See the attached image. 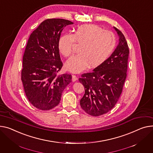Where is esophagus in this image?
Returning a JSON list of instances; mask_svg holds the SVG:
<instances>
[{"label":"esophagus","mask_w":153,"mask_h":153,"mask_svg":"<svg viewBox=\"0 0 153 153\" xmlns=\"http://www.w3.org/2000/svg\"><path fill=\"white\" fill-rule=\"evenodd\" d=\"M77 80V77L74 75V74H73L72 75V80L73 81V82H75V81H76Z\"/></svg>","instance_id":"obj_1"}]
</instances>
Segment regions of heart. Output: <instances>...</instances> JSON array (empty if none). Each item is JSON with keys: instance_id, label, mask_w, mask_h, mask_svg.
<instances>
[{"instance_id": "1", "label": "heart", "mask_w": 153, "mask_h": 153, "mask_svg": "<svg viewBox=\"0 0 153 153\" xmlns=\"http://www.w3.org/2000/svg\"><path fill=\"white\" fill-rule=\"evenodd\" d=\"M76 43L80 45L79 53L71 57L66 67L72 72H80L88 65L96 68L102 64L113 52L116 45L115 34L95 25L78 27L73 34L67 33L60 37L58 48L65 57L73 53Z\"/></svg>"}]
</instances>
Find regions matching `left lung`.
Segmentation results:
<instances>
[{
    "label": "left lung",
    "instance_id": "left-lung-1",
    "mask_svg": "<svg viewBox=\"0 0 153 153\" xmlns=\"http://www.w3.org/2000/svg\"><path fill=\"white\" fill-rule=\"evenodd\" d=\"M114 29L119 42L114 52L91 72L81 74L79 79L85 88L80 106L92 116L106 114L114 107L127 77L128 46L124 34L117 28Z\"/></svg>",
    "mask_w": 153,
    "mask_h": 153
}]
</instances>
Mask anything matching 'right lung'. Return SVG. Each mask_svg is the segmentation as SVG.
<instances>
[{
  "label": "right lung",
  "instance_id": "add662e5",
  "mask_svg": "<svg viewBox=\"0 0 153 153\" xmlns=\"http://www.w3.org/2000/svg\"><path fill=\"white\" fill-rule=\"evenodd\" d=\"M72 24L65 19H45L28 39L23 58L22 80L27 100L40 110L56 107L63 91L71 82V74L58 73L63 66L58 41L63 28Z\"/></svg>",
  "mask_w": 153,
  "mask_h": 153
}]
</instances>
